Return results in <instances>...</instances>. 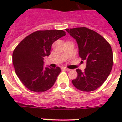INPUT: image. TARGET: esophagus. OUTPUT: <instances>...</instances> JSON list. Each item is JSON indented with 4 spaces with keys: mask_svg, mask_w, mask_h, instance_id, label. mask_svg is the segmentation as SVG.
<instances>
[{
    "mask_svg": "<svg viewBox=\"0 0 122 122\" xmlns=\"http://www.w3.org/2000/svg\"><path fill=\"white\" fill-rule=\"evenodd\" d=\"M62 69H64V70H66V71H70L71 69H68V68H66V67H63Z\"/></svg>",
    "mask_w": 122,
    "mask_h": 122,
    "instance_id": "1",
    "label": "esophagus"
}]
</instances>
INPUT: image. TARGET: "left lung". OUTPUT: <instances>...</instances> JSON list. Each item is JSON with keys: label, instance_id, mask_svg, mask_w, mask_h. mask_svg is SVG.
<instances>
[{"label": "left lung", "instance_id": "8db88e82", "mask_svg": "<svg viewBox=\"0 0 122 122\" xmlns=\"http://www.w3.org/2000/svg\"><path fill=\"white\" fill-rule=\"evenodd\" d=\"M65 30L76 39L79 57L87 62L84 71L76 70L78 76L72 82L74 87L82 92L94 91L102 86L112 68L113 52L110 44L99 33L88 28Z\"/></svg>", "mask_w": 122, "mask_h": 122}]
</instances>
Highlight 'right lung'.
I'll use <instances>...</instances> for the list:
<instances>
[{
  "mask_svg": "<svg viewBox=\"0 0 122 122\" xmlns=\"http://www.w3.org/2000/svg\"><path fill=\"white\" fill-rule=\"evenodd\" d=\"M66 35L62 30H37L22 40L15 48L12 62L20 81L27 89L36 93L50 89L61 72L44 67V57L50 54L51 45Z\"/></svg>",
  "mask_w": 122,
  "mask_h": 122,
  "instance_id": "right-lung-1",
  "label": "right lung"
}]
</instances>
